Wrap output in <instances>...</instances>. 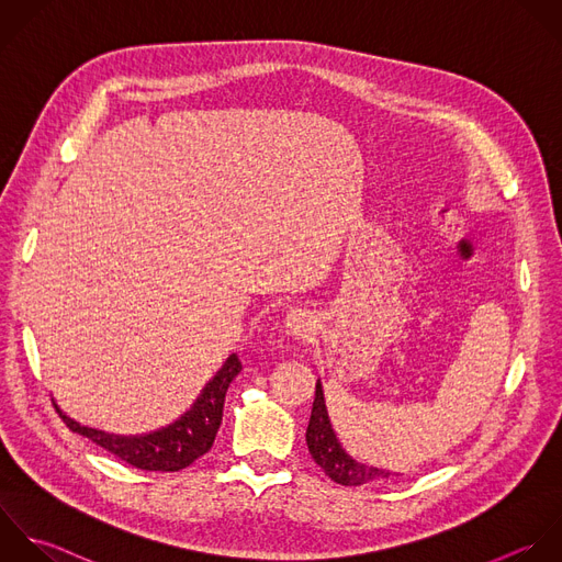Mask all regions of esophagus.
I'll return each mask as SVG.
<instances>
[{
	"label": "esophagus",
	"instance_id": "1",
	"mask_svg": "<svg viewBox=\"0 0 562 562\" xmlns=\"http://www.w3.org/2000/svg\"><path fill=\"white\" fill-rule=\"evenodd\" d=\"M284 328H286V335H293L297 339H304L313 333V322H311V315L302 308H295V311H289L286 317H284Z\"/></svg>",
	"mask_w": 562,
	"mask_h": 562
}]
</instances>
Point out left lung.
Here are the masks:
<instances>
[{
    "label": "left lung",
    "instance_id": "left-lung-1",
    "mask_svg": "<svg viewBox=\"0 0 562 562\" xmlns=\"http://www.w3.org/2000/svg\"><path fill=\"white\" fill-rule=\"evenodd\" d=\"M306 445H308L313 460L324 469V473L341 486H363V484L396 475V473H390V471H383V469H376V467L355 460L341 447V442L333 429L330 416H328L322 381H317V385H315V401H313V412H311V420H308V429H306Z\"/></svg>",
    "mask_w": 562,
    "mask_h": 562
}]
</instances>
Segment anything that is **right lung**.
I'll return each mask as SVG.
<instances>
[{
    "label": "right lung",
    "mask_w": 562,
    "mask_h": 562,
    "mask_svg": "<svg viewBox=\"0 0 562 562\" xmlns=\"http://www.w3.org/2000/svg\"><path fill=\"white\" fill-rule=\"evenodd\" d=\"M243 370L236 355H229L221 370L205 383L192 407L181 414L175 423L142 436H115L100 429L82 427L71 420L60 407L54 403L58 416L69 427V431L89 438L104 451L113 453L117 460L142 469V471H161L175 473L190 467L194 460L205 456L216 438V431L223 420V405L229 383Z\"/></svg>",
    "instance_id": "1"
}]
</instances>
